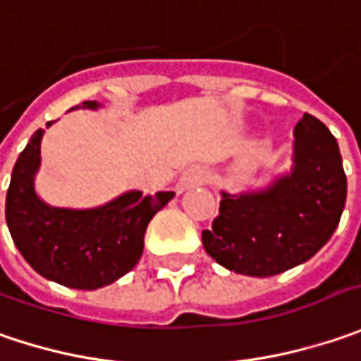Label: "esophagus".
<instances>
[{
    "instance_id": "obj_1",
    "label": "esophagus",
    "mask_w": 361,
    "mask_h": 361,
    "mask_svg": "<svg viewBox=\"0 0 361 361\" xmlns=\"http://www.w3.org/2000/svg\"><path fill=\"white\" fill-rule=\"evenodd\" d=\"M202 181V169L200 167H190L188 171H183V176L178 181V192H183L188 188H194Z\"/></svg>"
}]
</instances>
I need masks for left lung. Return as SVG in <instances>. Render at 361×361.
I'll use <instances>...</instances> for the list:
<instances>
[{"mask_svg": "<svg viewBox=\"0 0 361 361\" xmlns=\"http://www.w3.org/2000/svg\"><path fill=\"white\" fill-rule=\"evenodd\" d=\"M348 181L334 135L305 113L295 125V167L259 194H222L204 250L228 271L273 276L309 260L336 232Z\"/></svg>", "mask_w": 361, "mask_h": 361, "instance_id": "8db88e82", "label": "left lung"}]
</instances>
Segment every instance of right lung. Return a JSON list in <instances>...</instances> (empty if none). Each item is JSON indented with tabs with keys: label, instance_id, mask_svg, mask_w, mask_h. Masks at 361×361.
<instances>
[{
	"label": "right lung",
	"instance_id": "add662e5",
	"mask_svg": "<svg viewBox=\"0 0 361 361\" xmlns=\"http://www.w3.org/2000/svg\"><path fill=\"white\" fill-rule=\"evenodd\" d=\"M97 106L94 101L82 102V109ZM50 125L52 121L46 127ZM42 135L44 129L32 135L11 171L6 197L9 234L27 264L54 283L85 290L111 285L141 259L147 224L173 192H129L94 210L52 208L34 192Z\"/></svg>",
	"mask_w": 361,
	"mask_h": 361
}]
</instances>
